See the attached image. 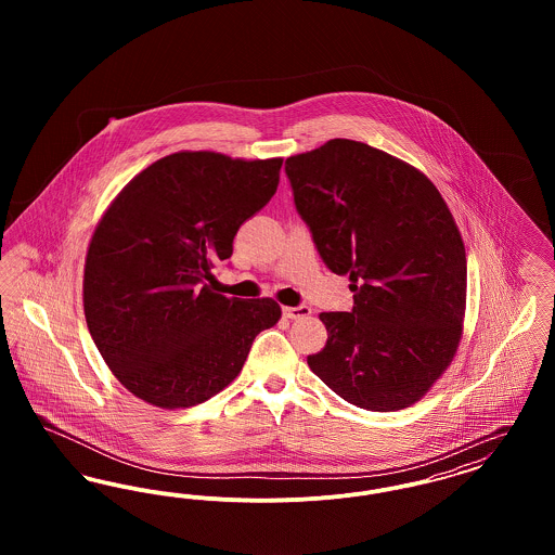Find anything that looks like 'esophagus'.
Instances as JSON below:
<instances>
[{
    "mask_svg": "<svg viewBox=\"0 0 555 555\" xmlns=\"http://www.w3.org/2000/svg\"><path fill=\"white\" fill-rule=\"evenodd\" d=\"M312 314V310L308 306H295V308H283V317L289 320H297V318H306Z\"/></svg>",
    "mask_w": 555,
    "mask_h": 555,
    "instance_id": "obj_1",
    "label": "esophagus"
}]
</instances>
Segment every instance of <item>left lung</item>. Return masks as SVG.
I'll return each mask as SVG.
<instances>
[{"label": "left lung", "instance_id": "1", "mask_svg": "<svg viewBox=\"0 0 555 555\" xmlns=\"http://www.w3.org/2000/svg\"><path fill=\"white\" fill-rule=\"evenodd\" d=\"M295 210L351 312H322L328 339L308 366L345 401L408 408L448 369L462 335L466 251L437 186L366 143L331 139L285 162Z\"/></svg>", "mask_w": 555, "mask_h": 555}]
</instances>
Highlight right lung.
<instances>
[{"label": "right lung", "instance_id": "1", "mask_svg": "<svg viewBox=\"0 0 555 555\" xmlns=\"http://www.w3.org/2000/svg\"><path fill=\"white\" fill-rule=\"evenodd\" d=\"M283 159L181 152L120 191L85 262L87 326L114 376L158 408H189L237 376L281 318L272 299L211 293V268L279 186Z\"/></svg>", "mask_w": 555, "mask_h": 555}]
</instances>
